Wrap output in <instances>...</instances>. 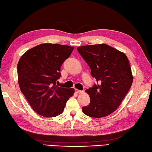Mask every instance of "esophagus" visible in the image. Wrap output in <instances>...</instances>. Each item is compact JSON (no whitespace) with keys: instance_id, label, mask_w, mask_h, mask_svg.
Listing matches in <instances>:
<instances>
[{"instance_id":"esophagus-1","label":"esophagus","mask_w":152,"mask_h":152,"mask_svg":"<svg viewBox=\"0 0 152 152\" xmlns=\"http://www.w3.org/2000/svg\"><path fill=\"white\" fill-rule=\"evenodd\" d=\"M75 91L76 93H77V94H82V93H83V91H81V90L78 89H75Z\"/></svg>"}]
</instances>
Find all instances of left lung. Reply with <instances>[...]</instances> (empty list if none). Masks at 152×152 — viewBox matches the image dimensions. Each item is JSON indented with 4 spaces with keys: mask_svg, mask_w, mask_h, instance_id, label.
Wrapping results in <instances>:
<instances>
[{
    "mask_svg": "<svg viewBox=\"0 0 152 152\" xmlns=\"http://www.w3.org/2000/svg\"><path fill=\"white\" fill-rule=\"evenodd\" d=\"M77 50L98 82L86 90L90 103L82 111L95 118L110 115L121 105L133 83L128 58L124 53L106 44L85 45Z\"/></svg>",
    "mask_w": 152,
    "mask_h": 152,
    "instance_id": "obj_1",
    "label": "left lung"
}]
</instances>
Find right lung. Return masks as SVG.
<instances>
[{"label": "right lung", "instance_id": "obj_1", "mask_svg": "<svg viewBox=\"0 0 152 152\" xmlns=\"http://www.w3.org/2000/svg\"><path fill=\"white\" fill-rule=\"evenodd\" d=\"M74 47L44 43L28 50L17 65L18 82L21 92L33 110L45 118L63 113L66 101L75 90L58 87L61 66L71 55Z\"/></svg>", "mask_w": 152, "mask_h": 152}]
</instances>
